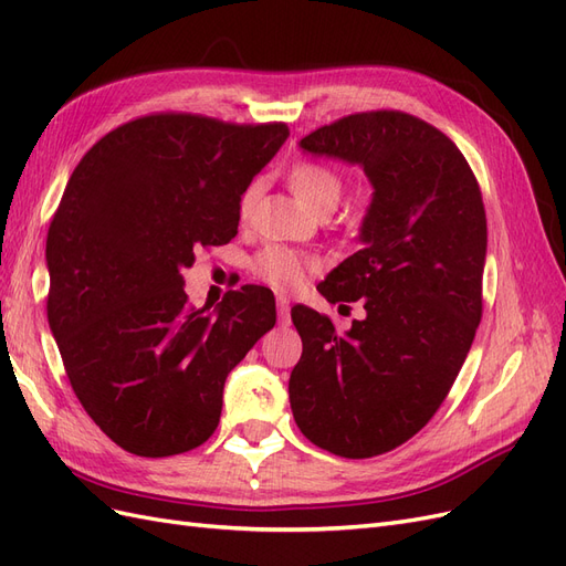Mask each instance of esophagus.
<instances>
[{"label":"esophagus","mask_w":566,"mask_h":566,"mask_svg":"<svg viewBox=\"0 0 566 566\" xmlns=\"http://www.w3.org/2000/svg\"><path fill=\"white\" fill-rule=\"evenodd\" d=\"M276 304H279V323L290 325V300L285 295H279Z\"/></svg>","instance_id":"1"}]
</instances>
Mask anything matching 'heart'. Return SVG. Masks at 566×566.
<instances>
[{
    "label": "heart",
    "instance_id": "heart-1",
    "mask_svg": "<svg viewBox=\"0 0 566 566\" xmlns=\"http://www.w3.org/2000/svg\"><path fill=\"white\" fill-rule=\"evenodd\" d=\"M290 186L297 193V198L312 208L316 214L321 212H333L337 202L345 193V179H342L333 167L321 165V163H300L290 169ZM256 198V184L250 186L243 202H241V214L245 217L252 208V200ZM316 269V260L310 254H302L297 250H290L283 245H269L264 248L254 260V273L256 279H262L271 287L283 290H297L306 276Z\"/></svg>",
    "mask_w": 566,
    "mask_h": 566
}]
</instances>
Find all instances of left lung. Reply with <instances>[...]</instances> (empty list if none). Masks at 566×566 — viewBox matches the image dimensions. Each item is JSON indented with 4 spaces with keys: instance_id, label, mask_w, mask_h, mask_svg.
<instances>
[{
    "instance_id": "8db88e82",
    "label": "left lung",
    "mask_w": 566,
    "mask_h": 566,
    "mask_svg": "<svg viewBox=\"0 0 566 566\" xmlns=\"http://www.w3.org/2000/svg\"><path fill=\"white\" fill-rule=\"evenodd\" d=\"M300 148L361 167L373 198L361 250L318 285L328 302L364 300L366 318L337 333L328 316L295 306L302 356L290 406L318 449L373 458L430 422L465 364L482 321V191L449 136L401 111L347 115Z\"/></svg>"
}]
</instances>
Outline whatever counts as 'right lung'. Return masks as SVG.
<instances>
[{
	"instance_id": "add662e5",
	"label": "right lung",
	"mask_w": 566,
	"mask_h": 566,
	"mask_svg": "<svg viewBox=\"0 0 566 566\" xmlns=\"http://www.w3.org/2000/svg\"><path fill=\"white\" fill-rule=\"evenodd\" d=\"M287 125L191 113L136 117L96 142L46 233L49 328L67 380L119 449L186 453L219 424L227 375L276 323V300L243 285L208 312L181 271L238 233L241 196Z\"/></svg>"
}]
</instances>
